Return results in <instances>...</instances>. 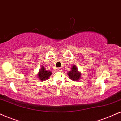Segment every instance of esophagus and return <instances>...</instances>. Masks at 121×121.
I'll return each mask as SVG.
<instances>
[{
	"instance_id": "obj_1",
	"label": "esophagus",
	"mask_w": 121,
	"mask_h": 121,
	"mask_svg": "<svg viewBox=\"0 0 121 121\" xmlns=\"http://www.w3.org/2000/svg\"><path fill=\"white\" fill-rule=\"evenodd\" d=\"M57 69V71H61V69L60 68H57V69Z\"/></svg>"
}]
</instances>
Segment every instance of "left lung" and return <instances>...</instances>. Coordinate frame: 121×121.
Listing matches in <instances>:
<instances>
[{"instance_id": "1", "label": "left lung", "mask_w": 121, "mask_h": 121, "mask_svg": "<svg viewBox=\"0 0 121 121\" xmlns=\"http://www.w3.org/2000/svg\"><path fill=\"white\" fill-rule=\"evenodd\" d=\"M68 75L73 81L79 80L81 77L80 73L78 71V70L75 65H74L71 68V71L68 72Z\"/></svg>"}]
</instances>
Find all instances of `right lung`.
Instances as JSON below:
<instances>
[{
	"instance_id": "right-lung-1",
	"label": "right lung",
	"mask_w": 121,
	"mask_h": 121,
	"mask_svg": "<svg viewBox=\"0 0 121 121\" xmlns=\"http://www.w3.org/2000/svg\"><path fill=\"white\" fill-rule=\"evenodd\" d=\"M51 75V72L50 71H47L45 70V68L43 66L41 67V69L39 70V73H38V77L39 80L45 81L49 78Z\"/></svg>"
}]
</instances>
